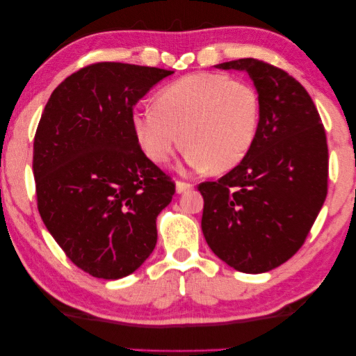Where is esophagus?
<instances>
[{
  "mask_svg": "<svg viewBox=\"0 0 356 356\" xmlns=\"http://www.w3.org/2000/svg\"><path fill=\"white\" fill-rule=\"evenodd\" d=\"M192 184L191 183H184V181H177V194H183L186 191H191Z\"/></svg>",
  "mask_w": 356,
  "mask_h": 356,
  "instance_id": "34e87169",
  "label": "esophagus"
}]
</instances>
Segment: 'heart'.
I'll return each mask as SVG.
<instances>
[{
	"mask_svg": "<svg viewBox=\"0 0 356 356\" xmlns=\"http://www.w3.org/2000/svg\"><path fill=\"white\" fill-rule=\"evenodd\" d=\"M260 101L252 86L214 72L191 74L165 86L156 107H137L132 129L156 164L172 159L183 142L194 170H230L257 137Z\"/></svg>",
	"mask_w": 356,
	"mask_h": 356,
	"instance_id": "1",
	"label": "heart"
}]
</instances>
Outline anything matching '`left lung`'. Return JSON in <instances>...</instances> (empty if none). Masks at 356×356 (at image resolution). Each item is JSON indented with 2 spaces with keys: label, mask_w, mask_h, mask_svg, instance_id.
<instances>
[{
  "label": "left lung",
  "mask_w": 356,
  "mask_h": 356,
  "mask_svg": "<svg viewBox=\"0 0 356 356\" xmlns=\"http://www.w3.org/2000/svg\"><path fill=\"white\" fill-rule=\"evenodd\" d=\"M216 67L249 74L260 121L240 164L218 181L199 184L202 232L227 265L259 275L305 243L328 192V145L311 96L292 75L255 58Z\"/></svg>",
  "instance_id": "8db88e82"
}]
</instances>
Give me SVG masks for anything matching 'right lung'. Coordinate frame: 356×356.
<instances>
[{"label": "right lung", "instance_id": "add662e5", "mask_svg": "<svg viewBox=\"0 0 356 356\" xmlns=\"http://www.w3.org/2000/svg\"><path fill=\"white\" fill-rule=\"evenodd\" d=\"M173 71L90 64L61 81L34 136L38 209L69 260L88 275L121 279L153 252L156 218L175 183L140 148L134 106Z\"/></svg>", "mask_w": 356, "mask_h": 356}]
</instances>
